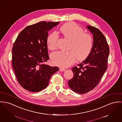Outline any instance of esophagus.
I'll return each instance as SVG.
<instances>
[{
  "label": "esophagus",
  "instance_id": "34e87169",
  "mask_svg": "<svg viewBox=\"0 0 122 122\" xmlns=\"http://www.w3.org/2000/svg\"><path fill=\"white\" fill-rule=\"evenodd\" d=\"M59 71H66V69H64V68H61L59 69Z\"/></svg>",
  "mask_w": 122,
  "mask_h": 122
}]
</instances>
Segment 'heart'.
I'll use <instances>...</instances> for the list:
<instances>
[{"label": "heart", "mask_w": 122, "mask_h": 122, "mask_svg": "<svg viewBox=\"0 0 122 122\" xmlns=\"http://www.w3.org/2000/svg\"><path fill=\"white\" fill-rule=\"evenodd\" d=\"M65 37L71 41L68 51H59L53 53L51 61L54 64L66 68L75 62L76 58L79 61L85 59L89 55L93 46L92 36L84 33V30L74 23H68L60 29ZM58 36L56 32L51 33L47 38L48 48L54 50L57 47Z\"/></svg>", "instance_id": "b5f03b06"}]
</instances>
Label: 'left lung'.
I'll list each match as a JSON object with an SVG mask.
<instances>
[{
  "mask_svg": "<svg viewBox=\"0 0 122 122\" xmlns=\"http://www.w3.org/2000/svg\"><path fill=\"white\" fill-rule=\"evenodd\" d=\"M93 35V43L87 57L72 68L73 77L68 82L73 92L84 94L93 90L99 83L107 69L110 50L106 38L94 26H86Z\"/></svg>",
  "mask_w": 122,
  "mask_h": 122,
  "instance_id": "1",
  "label": "left lung"
}]
</instances>
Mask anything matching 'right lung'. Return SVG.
Listing matches in <instances>:
<instances>
[{
	"label": "right lung",
	"mask_w": 122,
	"mask_h": 122,
	"mask_svg": "<svg viewBox=\"0 0 122 122\" xmlns=\"http://www.w3.org/2000/svg\"><path fill=\"white\" fill-rule=\"evenodd\" d=\"M59 22L41 21L19 33L12 49V66L20 85L36 92L46 88L51 76L59 70L45 64L49 59L48 32Z\"/></svg>",
	"instance_id": "obj_1"
}]
</instances>
